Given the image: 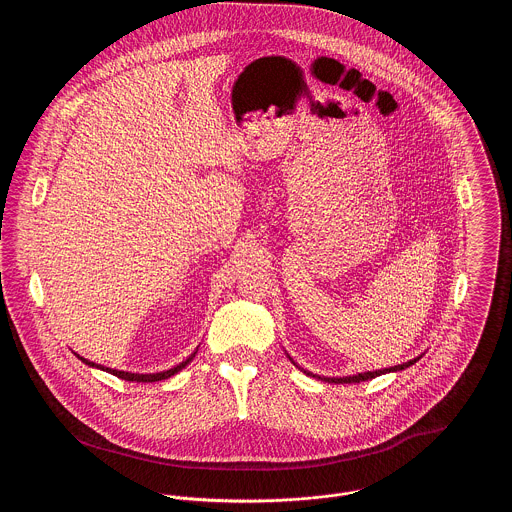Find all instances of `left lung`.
Returning a JSON list of instances; mask_svg holds the SVG:
<instances>
[{
    "instance_id": "1",
    "label": "left lung",
    "mask_w": 512,
    "mask_h": 512,
    "mask_svg": "<svg viewBox=\"0 0 512 512\" xmlns=\"http://www.w3.org/2000/svg\"><path fill=\"white\" fill-rule=\"evenodd\" d=\"M290 357V355H288ZM422 359V355L420 357H416V359H412V361H408V363H402V365L390 366V368H380V370H368V372H357V374H347V376H319V374H313V372H309V370H305V368H301V366L297 365L295 361H293L292 357H290V361H292L293 365L297 366L299 370H303L305 374H313V376H317V378H321V380H325V382H335V384H353V382H365V380H370V378H376V376H380V374H386V372H400V370H404V368H408V366L414 365V363H418Z\"/></svg>"
}]
</instances>
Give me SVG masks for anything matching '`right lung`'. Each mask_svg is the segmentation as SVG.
Segmentation results:
<instances>
[{
    "instance_id": "right-lung-1",
    "label": "right lung",
    "mask_w": 512,
    "mask_h": 512,
    "mask_svg": "<svg viewBox=\"0 0 512 512\" xmlns=\"http://www.w3.org/2000/svg\"><path fill=\"white\" fill-rule=\"evenodd\" d=\"M74 355H76V353H74ZM195 355H197V351H195L189 359H185L183 363H179V365L173 366V368H169V370H163V372H147V374L128 372V370H116V368H110V366L96 365V363H92V361H88V359H84V357H80V355H76V357H78L84 365L92 366V368H100V370L110 372V374H114V376H118V378H122V380H130V382H157V380H165V378L177 374L179 370H183L185 366L193 361Z\"/></svg>"
}]
</instances>
